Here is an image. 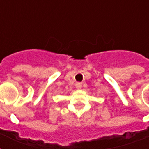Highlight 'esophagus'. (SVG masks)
I'll use <instances>...</instances> for the list:
<instances>
[{"label":"esophagus","instance_id":"34e87169","mask_svg":"<svg viewBox=\"0 0 149 149\" xmlns=\"http://www.w3.org/2000/svg\"><path fill=\"white\" fill-rule=\"evenodd\" d=\"M76 87H77V89H82V84L80 83H76Z\"/></svg>","mask_w":149,"mask_h":149}]
</instances>
